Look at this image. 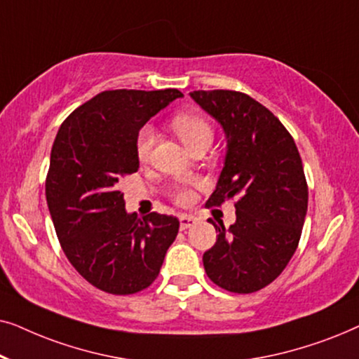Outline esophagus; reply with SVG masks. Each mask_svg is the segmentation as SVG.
I'll use <instances>...</instances> for the list:
<instances>
[{
	"instance_id": "34e87169",
	"label": "esophagus",
	"mask_w": 359,
	"mask_h": 359,
	"mask_svg": "<svg viewBox=\"0 0 359 359\" xmlns=\"http://www.w3.org/2000/svg\"><path fill=\"white\" fill-rule=\"evenodd\" d=\"M194 224H196L194 215H188V214L180 215V227H181V230H186V229L193 227Z\"/></svg>"
}]
</instances>
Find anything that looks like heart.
Wrapping results in <instances>:
<instances>
[{
  "label": "heart",
  "mask_w": 359,
  "mask_h": 359,
  "mask_svg": "<svg viewBox=\"0 0 359 359\" xmlns=\"http://www.w3.org/2000/svg\"><path fill=\"white\" fill-rule=\"evenodd\" d=\"M171 127H173L176 135L180 137V140L183 142L186 149H191V147H194L196 144H201V142H212V127H210L209 122L199 114H189V112H184V114L175 116L173 121H171ZM155 140H156V132L151 126H144L139 130V134H137L135 151H137V158H139L142 163L149 161L151 150H154ZM175 199L181 204L188 203L189 193L184 189L175 191Z\"/></svg>",
  "instance_id": "heart-1"
}]
</instances>
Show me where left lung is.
Returning <instances> with one entry per match:
<instances>
[{"label":"left lung","mask_w":359,"mask_h":359,"mask_svg":"<svg viewBox=\"0 0 359 359\" xmlns=\"http://www.w3.org/2000/svg\"><path fill=\"white\" fill-rule=\"evenodd\" d=\"M189 95L227 139L224 168L205 205L237 201V220L229 229L210 220L219 235L204 253V269L225 291H259L283 273L301 238L309 199L301 155L278 117L245 93Z\"/></svg>","instance_id":"obj_1"}]
</instances>
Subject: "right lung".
I'll use <instances>...</instances> for the list:
<instances>
[{
    "label": "right lung",
    "instance_id": "1",
    "mask_svg": "<svg viewBox=\"0 0 359 359\" xmlns=\"http://www.w3.org/2000/svg\"><path fill=\"white\" fill-rule=\"evenodd\" d=\"M181 96L175 88L102 91L57 132L46 181L53 227L73 268L104 292L149 287L178 235L173 215L127 212L121 183L139 170V130Z\"/></svg>",
    "mask_w": 359,
    "mask_h": 359
}]
</instances>
